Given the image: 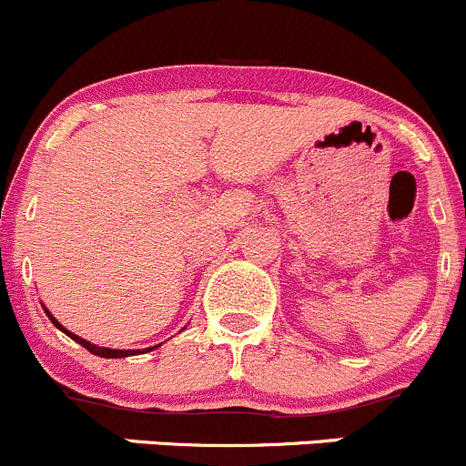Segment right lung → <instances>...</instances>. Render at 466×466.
Returning <instances> with one entry per match:
<instances>
[{"label":"right lung","instance_id":"right-lung-1","mask_svg":"<svg viewBox=\"0 0 466 466\" xmlns=\"http://www.w3.org/2000/svg\"><path fill=\"white\" fill-rule=\"evenodd\" d=\"M46 315H48V318H51V322L55 324V327L62 329L64 333L71 335V338L75 339V342H79V344H82L84 349H88V351H91V353L99 355V358H127V355H135V353H137V351H119V349H104V347H95V344L86 342V339H84V338H79V335H75V333H71V331H66V329H64L62 324H59L57 319H55L53 315L48 313V311H46ZM153 349H155V347H151V349H144V353H147V351H153Z\"/></svg>","mask_w":466,"mask_h":466}]
</instances>
